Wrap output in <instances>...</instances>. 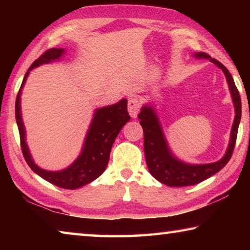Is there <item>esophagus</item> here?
I'll return each instance as SVG.
<instances>
[{
	"label": "esophagus",
	"mask_w": 250,
	"mask_h": 250,
	"mask_svg": "<svg viewBox=\"0 0 250 250\" xmlns=\"http://www.w3.org/2000/svg\"><path fill=\"white\" fill-rule=\"evenodd\" d=\"M128 111H129V115L131 118H137L139 111H140V103H139V100L137 98H134V97H131L129 98L128 101Z\"/></svg>",
	"instance_id": "obj_1"
}]
</instances>
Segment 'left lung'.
Instances as JSON below:
<instances>
[{"instance_id": "8db88e82", "label": "left lung", "mask_w": 250, "mask_h": 250, "mask_svg": "<svg viewBox=\"0 0 250 250\" xmlns=\"http://www.w3.org/2000/svg\"><path fill=\"white\" fill-rule=\"evenodd\" d=\"M193 57L197 59H209V62L223 70L227 80L228 88H229L232 104H234L235 119L232 122L229 143L223 158L213 163L191 164L177 159L173 154L153 105L150 104L143 105L138 118L140 119V125H142L143 134H145V154L147 168L151 175L159 182L167 186H173V188L201 183L211 175L216 174L226 166L234 151L240 117H242V101H240L239 92L226 67L205 53H195Z\"/></svg>"}]
</instances>
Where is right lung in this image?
Listing matches in <instances>:
<instances>
[{"mask_svg": "<svg viewBox=\"0 0 250 250\" xmlns=\"http://www.w3.org/2000/svg\"><path fill=\"white\" fill-rule=\"evenodd\" d=\"M65 53L66 50L64 48L48 49L29 67L27 73L24 76L23 83L21 84L20 91L16 97L15 118L20 131L21 146H22L23 155L28 167L37 175L58 188L76 189L95 181L104 172L108 166L110 151H111L113 142L122 126L130 120V116L126 110L128 101L125 98L115 104L96 109L94 118L84 138L82 152L69 167L61 171H48L37 166L34 162L26 143V130H25L22 110H21V95H22V89L31 70L41 65L59 61Z\"/></svg>", "mask_w": 250, "mask_h": 250, "instance_id": "add662e5", "label": "right lung"}]
</instances>
